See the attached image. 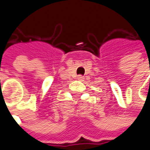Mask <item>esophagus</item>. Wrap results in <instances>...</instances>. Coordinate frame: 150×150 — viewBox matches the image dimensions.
I'll return each mask as SVG.
<instances>
[{"instance_id": "1", "label": "esophagus", "mask_w": 150, "mask_h": 150, "mask_svg": "<svg viewBox=\"0 0 150 150\" xmlns=\"http://www.w3.org/2000/svg\"><path fill=\"white\" fill-rule=\"evenodd\" d=\"M77 79H78L79 81H83V76H81V75H79V76H78Z\"/></svg>"}]
</instances>
